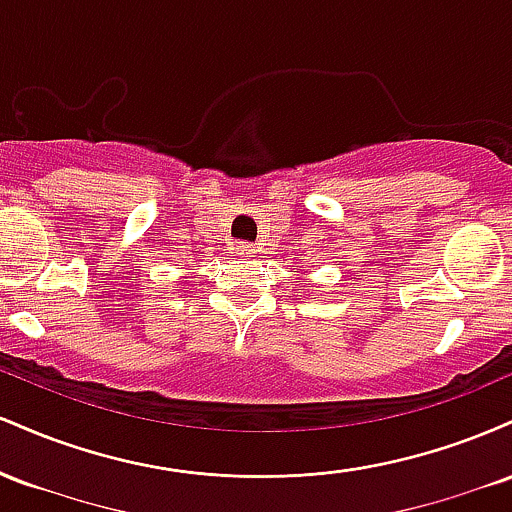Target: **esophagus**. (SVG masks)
<instances>
[{"mask_svg": "<svg viewBox=\"0 0 512 512\" xmlns=\"http://www.w3.org/2000/svg\"><path fill=\"white\" fill-rule=\"evenodd\" d=\"M236 252H238V255H250L252 245L250 243H236Z\"/></svg>", "mask_w": 512, "mask_h": 512, "instance_id": "34e87169", "label": "esophagus"}]
</instances>
